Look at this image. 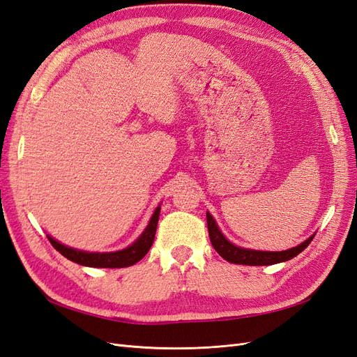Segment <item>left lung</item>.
<instances>
[{
	"label": "left lung",
	"instance_id": "1",
	"mask_svg": "<svg viewBox=\"0 0 357 357\" xmlns=\"http://www.w3.org/2000/svg\"><path fill=\"white\" fill-rule=\"evenodd\" d=\"M207 225H208L210 241L214 247V250L218 252L225 261H228L231 264H238V265L259 266V265H274V264L289 261V259L295 257L302 250H305L308 244L312 241V238H314V235H312L307 241L294 248H289V250H284V252H257V250H248V248L236 247L226 240L222 235V232L219 231L218 225H215L210 213H207Z\"/></svg>",
	"mask_w": 357,
	"mask_h": 357
}]
</instances>
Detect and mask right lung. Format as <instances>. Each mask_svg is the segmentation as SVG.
Returning a JSON list of instances; mask_svg holds the SVG:
<instances>
[{"label":"right lung","mask_w":357,"mask_h":357,"mask_svg":"<svg viewBox=\"0 0 357 357\" xmlns=\"http://www.w3.org/2000/svg\"><path fill=\"white\" fill-rule=\"evenodd\" d=\"M159 213L160 207H158L152 215V219L149 222V226L146 231L142 234V236L132 244L121 252H113V253H88V252H80L74 250L67 245L58 243L53 240L52 236H47L50 244L56 248V250L63 256L70 259V261L84 265V266H93V268H125L137 264L138 261L147 255L150 247L153 244L155 234H156V226L159 220Z\"/></svg>","instance_id":"1"}]
</instances>
